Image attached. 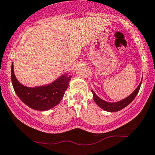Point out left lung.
Segmentation results:
<instances>
[{
  "label": "left lung",
  "mask_w": 155,
  "mask_h": 155,
  "mask_svg": "<svg viewBox=\"0 0 155 155\" xmlns=\"http://www.w3.org/2000/svg\"><path fill=\"white\" fill-rule=\"evenodd\" d=\"M141 83H142V80H141L139 85H138L137 88H136V90L134 91L130 95H129L128 97L125 98V99L120 100V101H116V102H108V101H104V100L101 99V98H99V96L96 95L94 91L91 90L93 97H94V101H95V103L100 107V108L102 109V110L107 111V112H117V111L123 110V109L125 108V107H127L128 104H130L133 101V100L135 99L136 95H137L139 91Z\"/></svg>",
  "instance_id": "1"
}]
</instances>
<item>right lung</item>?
Masks as SVG:
<instances>
[{
    "mask_svg": "<svg viewBox=\"0 0 155 155\" xmlns=\"http://www.w3.org/2000/svg\"><path fill=\"white\" fill-rule=\"evenodd\" d=\"M72 76L62 74L48 85L27 87L16 79L12 64V81L14 91L27 106L38 111H46L57 105L62 99L65 91L68 88Z\"/></svg>",
    "mask_w": 155,
    "mask_h": 155,
    "instance_id": "obj_1",
    "label": "right lung"
}]
</instances>
